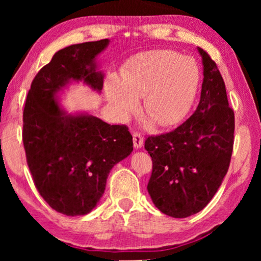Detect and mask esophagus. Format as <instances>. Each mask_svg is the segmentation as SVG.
Wrapping results in <instances>:
<instances>
[{
	"instance_id": "obj_1",
	"label": "esophagus",
	"mask_w": 261,
	"mask_h": 261,
	"mask_svg": "<svg viewBox=\"0 0 261 261\" xmlns=\"http://www.w3.org/2000/svg\"><path fill=\"white\" fill-rule=\"evenodd\" d=\"M133 144L135 148H140L144 146V138L141 137L139 132H134L133 133Z\"/></svg>"
}]
</instances>
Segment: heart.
Returning <instances> with one entry per match:
<instances>
[{
	"label": "heart",
	"mask_w": 261,
	"mask_h": 261,
	"mask_svg": "<svg viewBox=\"0 0 261 261\" xmlns=\"http://www.w3.org/2000/svg\"><path fill=\"white\" fill-rule=\"evenodd\" d=\"M195 62L170 49H156L135 57L121 81L107 82V98L120 119L126 120L142 97V113L160 127L179 123L188 115L198 88Z\"/></svg>",
	"instance_id": "b5f03b06"
}]
</instances>
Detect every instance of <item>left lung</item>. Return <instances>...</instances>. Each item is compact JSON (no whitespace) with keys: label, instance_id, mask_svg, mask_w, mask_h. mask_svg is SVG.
<instances>
[{"label":"left lung","instance_id":"obj_1","mask_svg":"<svg viewBox=\"0 0 261 261\" xmlns=\"http://www.w3.org/2000/svg\"><path fill=\"white\" fill-rule=\"evenodd\" d=\"M203 63L201 99L176 129L146 138L152 158L147 190L166 215L183 219L201 212L219 190L234 145V112L216 63L198 47Z\"/></svg>","mask_w":261,"mask_h":261}]
</instances>
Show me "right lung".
Returning <instances> with one entry per match:
<instances>
[{"label": "right lung", "instance_id": "add662e5", "mask_svg": "<svg viewBox=\"0 0 261 261\" xmlns=\"http://www.w3.org/2000/svg\"><path fill=\"white\" fill-rule=\"evenodd\" d=\"M108 44L102 39L59 49L34 77L24 103L22 140L34 185L52 209L67 216L90 213L110 170L133 151L127 126L87 114L67 115L57 102L71 81L102 90L95 58Z\"/></svg>", "mask_w": 261, "mask_h": 261}]
</instances>
